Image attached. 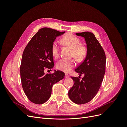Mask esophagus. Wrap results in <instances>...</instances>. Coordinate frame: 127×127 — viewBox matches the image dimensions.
I'll return each mask as SVG.
<instances>
[{
  "instance_id": "obj_1",
  "label": "esophagus",
  "mask_w": 127,
  "mask_h": 127,
  "mask_svg": "<svg viewBox=\"0 0 127 127\" xmlns=\"http://www.w3.org/2000/svg\"><path fill=\"white\" fill-rule=\"evenodd\" d=\"M65 77H66V78H68L69 77V75L68 74H65Z\"/></svg>"
}]
</instances>
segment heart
I'll use <instances>...</instances> for the list:
<instances>
[{"label":"heart","instance_id":"obj_1","mask_svg":"<svg viewBox=\"0 0 127 127\" xmlns=\"http://www.w3.org/2000/svg\"><path fill=\"white\" fill-rule=\"evenodd\" d=\"M62 43L72 49L71 56L78 63L85 60L87 55V49L86 46L80 44V40L78 37L71 33H68L61 40ZM51 53L53 58H58L59 56V48L57 42H53L51 47ZM75 66V60L73 59H61L57 63L56 67L59 70L64 72L70 71Z\"/></svg>","mask_w":127,"mask_h":127}]
</instances>
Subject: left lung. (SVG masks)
Returning <instances> with one entry per match:
<instances>
[{
	"mask_svg": "<svg viewBox=\"0 0 127 127\" xmlns=\"http://www.w3.org/2000/svg\"><path fill=\"white\" fill-rule=\"evenodd\" d=\"M85 38L87 55L83 62L75 71L84 77H71L74 85L68 92L71 100L77 104H83L91 101L100 88L105 72L106 56L104 51L95 37L90 32L76 33Z\"/></svg>",
	"mask_w": 127,
	"mask_h": 127,
	"instance_id": "obj_1",
	"label": "left lung"
}]
</instances>
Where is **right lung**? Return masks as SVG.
<instances>
[{
	"mask_svg": "<svg viewBox=\"0 0 127 127\" xmlns=\"http://www.w3.org/2000/svg\"><path fill=\"white\" fill-rule=\"evenodd\" d=\"M65 32L48 28L40 29L26 46L23 53L20 74L23 89L30 101L41 104L50 97L52 87L63 79L64 73L55 70L45 74V69L54 66L51 47L56 37Z\"/></svg>",
	"mask_w": 127,
	"mask_h": 127,
	"instance_id": "add662e5",
	"label": "right lung"
}]
</instances>
